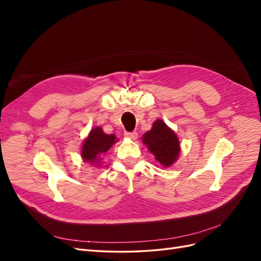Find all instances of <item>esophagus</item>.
<instances>
[{
    "instance_id": "esophagus-1",
    "label": "esophagus",
    "mask_w": 261,
    "mask_h": 261,
    "mask_svg": "<svg viewBox=\"0 0 261 261\" xmlns=\"http://www.w3.org/2000/svg\"><path fill=\"white\" fill-rule=\"evenodd\" d=\"M124 136H125L126 138L132 139V140H136L137 137H138V134H137L136 132H130V133L125 132V133H124Z\"/></svg>"
}]
</instances>
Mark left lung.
<instances>
[{"mask_svg":"<svg viewBox=\"0 0 261 261\" xmlns=\"http://www.w3.org/2000/svg\"><path fill=\"white\" fill-rule=\"evenodd\" d=\"M143 143L164 168L175 163L179 155L180 147L176 134L160 118L152 124L151 129L144 134Z\"/></svg>","mask_w":261,"mask_h":261,"instance_id":"left-lung-1","label":"left lung"}]
</instances>
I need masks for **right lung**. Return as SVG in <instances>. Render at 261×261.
Returning <instances> with one entry per match:
<instances>
[{"label":"right lung","mask_w":261,"mask_h":261,"mask_svg":"<svg viewBox=\"0 0 261 261\" xmlns=\"http://www.w3.org/2000/svg\"><path fill=\"white\" fill-rule=\"evenodd\" d=\"M117 139L115 135H108L100 126L92 128L82 147V158L84 162H88L92 165L100 164L101 155L106 153L111 148Z\"/></svg>","instance_id":"obj_1"}]
</instances>
